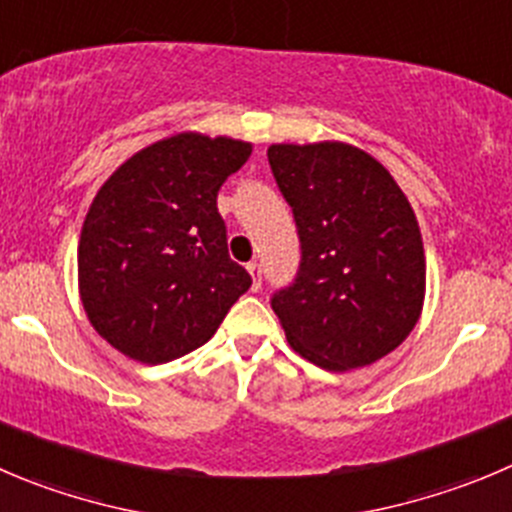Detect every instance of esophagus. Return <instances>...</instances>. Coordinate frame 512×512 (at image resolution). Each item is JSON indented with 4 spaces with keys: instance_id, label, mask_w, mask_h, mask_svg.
Wrapping results in <instances>:
<instances>
[{
    "instance_id": "34e87169",
    "label": "esophagus",
    "mask_w": 512,
    "mask_h": 512,
    "mask_svg": "<svg viewBox=\"0 0 512 512\" xmlns=\"http://www.w3.org/2000/svg\"><path fill=\"white\" fill-rule=\"evenodd\" d=\"M246 269H248V274H251L253 289H259V286H261V264H256V261H251V264H248Z\"/></svg>"
}]
</instances>
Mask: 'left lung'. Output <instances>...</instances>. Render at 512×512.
Returning a JSON list of instances; mask_svg holds the SVG:
<instances>
[{"mask_svg":"<svg viewBox=\"0 0 512 512\" xmlns=\"http://www.w3.org/2000/svg\"><path fill=\"white\" fill-rule=\"evenodd\" d=\"M294 211L301 264L271 309L291 349L329 372L387 357L425 304V248L410 201L379 160L339 140L269 148Z\"/></svg>","mask_w":512,"mask_h":512,"instance_id":"8db88e82","label":"left lung"}]
</instances>
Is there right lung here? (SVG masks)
I'll use <instances>...</instances> for the list:
<instances>
[{
  "label": "right lung",
  "instance_id": "1",
  "mask_svg": "<svg viewBox=\"0 0 512 512\" xmlns=\"http://www.w3.org/2000/svg\"><path fill=\"white\" fill-rule=\"evenodd\" d=\"M251 143L178 133L102 183L82 223L77 281L95 332L125 357L165 364L216 334L251 276L231 261L216 198Z\"/></svg>",
  "mask_w": 512,
  "mask_h": 512
}]
</instances>
